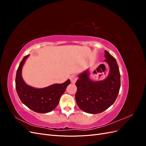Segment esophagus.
I'll return each mask as SVG.
<instances>
[{"mask_svg": "<svg viewBox=\"0 0 146 146\" xmlns=\"http://www.w3.org/2000/svg\"><path fill=\"white\" fill-rule=\"evenodd\" d=\"M70 82H71V83H75L77 80V77L76 76V75H72V76H70Z\"/></svg>", "mask_w": 146, "mask_h": 146, "instance_id": "obj_1", "label": "esophagus"}]
</instances>
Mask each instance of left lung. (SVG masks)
<instances>
[{
    "label": "left lung",
    "mask_w": 146,
    "mask_h": 146,
    "mask_svg": "<svg viewBox=\"0 0 146 146\" xmlns=\"http://www.w3.org/2000/svg\"><path fill=\"white\" fill-rule=\"evenodd\" d=\"M105 60L110 72L105 80L93 82L86 70L79 75L76 85L77 90L75 97L77 105L83 111L98 114L104 111L115 102L121 87L120 72L116 59L105 50Z\"/></svg>",
    "instance_id": "left-lung-1"
}]
</instances>
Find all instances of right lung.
<instances>
[{
    "label": "right lung",
    "instance_id": "add662e5",
    "mask_svg": "<svg viewBox=\"0 0 146 146\" xmlns=\"http://www.w3.org/2000/svg\"><path fill=\"white\" fill-rule=\"evenodd\" d=\"M29 56L24 57L17 70L15 80L17 93L22 102L32 111L39 113L50 112L58 105L61 95L70 81L68 80L63 83L54 84L39 89L29 86L22 77V69Z\"/></svg>",
    "mask_w": 146,
    "mask_h": 146
}]
</instances>
